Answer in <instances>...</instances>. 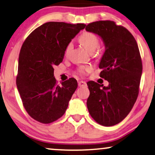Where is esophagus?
Here are the masks:
<instances>
[{"instance_id": "1", "label": "esophagus", "mask_w": 155, "mask_h": 155, "mask_svg": "<svg viewBox=\"0 0 155 155\" xmlns=\"http://www.w3.org/2000/svg\"><path fill=\"white\" fill-rule=\"evenodd\" d=\"M78 86L79 87H86L87 83L84 81H79L78 82Z\"/></svg>"}]
</instances>
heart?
Returning <instances> with one entry per match:
<instances>
[{
  "label": "heart",
  "instance_id": "heart-1",
  "mask_svg": "<svg viewBox=\"0 0 155 155\" xmlns=\"http://www.w3.org/2000/svg\"><path fill=\"white\" fill-rule=\"evenodd\" d=\"M79 41L84 48L90 53L94 51L95 49L99 45V39L97 36L94 33L91 31H84L80 36ZM73 48V42L71 41L68 44L65 48V54H68ZM91 71V67L82 66L78 69V73L80 75H84L87 73H89Z\"/></svg>",
  "mask_w": 155,
  "mask_h": 155
}]
</instances>
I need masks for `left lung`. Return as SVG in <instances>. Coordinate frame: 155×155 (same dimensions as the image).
I'll list each match as a JSON object with an SVG mask.
<instances>
[{
  "label": "left lung",
  "mask_w": 155,
  "mask_h": 155,
  "mask_svg": "<svg viewBox=\"0 0 155 155\" xmlns=\"http://www.w3.org/2000/svg\"><path fill=\"white\" fill-rule=\"evenodd\" d=\"M85 29L98 35L105 44L99 76L109 83L108 87L94 81L87 83L89 113L101 126H114L128 116L138 96L143 71L138 46L132 34L114 21H97Z\"/></svg>",
  "instance_id": "left-lung-1"
}]
</instances>
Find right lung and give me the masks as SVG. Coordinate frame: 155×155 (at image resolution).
<instances>
[{
    "instance_id": "right-lung-1",
    "label": "right lung",
    "mask_w": 155,
    "mask_h": 155,
    "mask_svg": "<svg viewBox=\"0 0 155 155\" xmlns=\"http://www.w3.org/2000/svg\"><path fill=\"white\" fill-rule=\"evenodd\" d=\"M84 24L48 22L35 29L21 47L16 84L25 110L33 119L50 124L66 111L78 87L70 78L57 83L54 67L63 61L66 46Z\"/></svg>"
}]
</instances>
